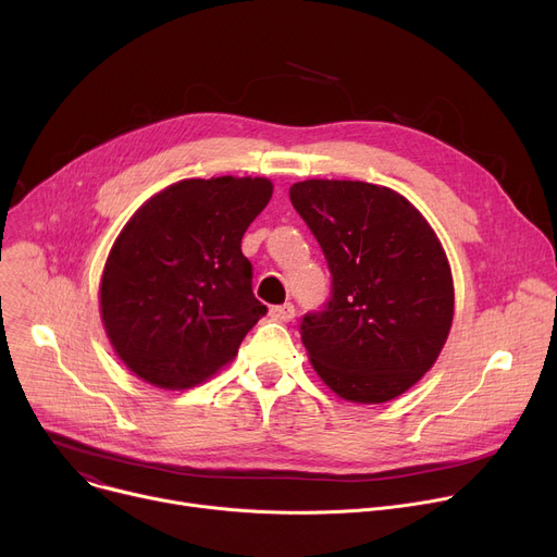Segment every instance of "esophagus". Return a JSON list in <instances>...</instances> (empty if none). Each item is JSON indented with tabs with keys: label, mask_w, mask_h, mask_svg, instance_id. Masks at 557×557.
I'll return each instance as SVG.
<instances>
[{
	"label": "esophagus",
	"mask_w": 557,
	"mask_h": 557,
	"mask_svg": "<svg viewBox=\"0 0 557 557\" xmlns=\"http://www.w3.org/2000/svg\"><path fill=\"white\" fill-rule=\"evenodd\" d=\"M271 318L275 322H290L295 318V309L293 305H280V307H271Z\"/></svg>",
	"instance_id": "34e87169"
}]
</instances>
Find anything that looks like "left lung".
Here are the masks:
<instances>
[{
  "label": "left lung",
  "mask_w": 557,
  "mask_h": 557,
  "mask_svg": "<svg viewBox=\"0 0 557 557\" xmlns=\"http://www.w3.org/2000/svg\"><path fill=\"white\" fill-rule=\"evenodd\" d=\"M288 195L333 277L326 309L300 326L315 374L349 403L405 394L436 362L455 318L441 239L412 201L379 183L307 178Z\"/></svg>",
  "instance_id": "obj_1"
}]
</instances>
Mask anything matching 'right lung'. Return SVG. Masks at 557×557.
Segmentation results:
<instances>
[{"mask_svg":"<svg viewBox=\"0 0 557 557\" xmlns=\"http://www.w3.org/2000/svg\"><path fill=\"white\" fill-rule=\"evenodd\" d=\"M271 197L267 176L183 178L129 216L98 300L109 345L134 376L183 392L235 360L267 315L242 237Z\"/></svg>","mask_w":557,"mask_h":557,"instance_id":"1","label":"right lung"}]
</instances>
